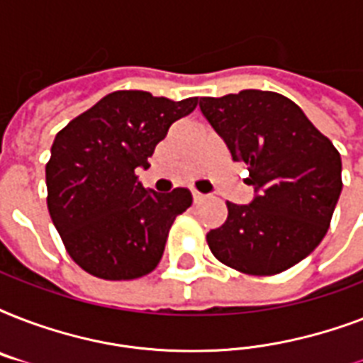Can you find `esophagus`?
<instances>
[{
    "label": "esophagus",
    "mask_w": 363,
    "mask_h": 363,
    "mask_svg": "<svg viewBox=\"0 0 363 363\" xmlns=\"http://www.w3.org/2000/svg\"><path fill=\"white\" fill-rule=\"evenodd\" d=\"M192 198H194V201H196V203H199V201H203V199H205V194L198 192V190H192Z\"/></svg>",
    "instance_id": "34e87169"
}]
</instances>
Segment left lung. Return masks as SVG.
Instances as JSON below:
<instances>
[{
	"instance_id": "8db88e82",
	"label": "left lung",
	"mask_w": 363,
	"mask_h": 363,
	"mask_svg": "<svg viewBox=\"0 0 363 363\" xmlns=\"http://www.w3.org/2000/svg\"><path fill=\"white\" fill-rule=\"evenodd\" d=\"M199 109L235 162L248 165V205L226 201L228 218L207 233L211 252L247 275H277L324 239L343 188L341 156L305 113L277 92L201 98Z\"/></svg>"
}]
</instances>
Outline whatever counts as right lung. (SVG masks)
<instances>
[{
  "mask_svg": "<svg viewBox=\"0 0 363 363\" xmlns=\"http://www.w3.org/2000/svg\"><path fill=\"white\" fill-rule=\"evenodd\" d=\"M198 98L173 101L118 90L58 131L47 164V205L77 265L105 281H131L160 264L171 224L192 205L186 188H143L137 167Z\"/></svg>",
  "mask_w": 363,
  "mask_h": 363,
  "instance_id": "1",
  "label": "right lung"
}]
</instances>
